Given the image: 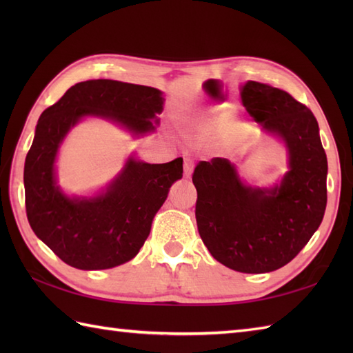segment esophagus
Wrapping results in <instances>:
<instances>
[{
  "instance_id": "1",
  "label": "esophagus",
  "mask_w": 353,
  "mask_h": 353,
  "mask_svg": "<svg viewBox=\"0 0 353 353\" xmlns=\"http://www.w3.org/2000/svg\"><path fill=\"white\" fill-rule=\"evenodd\" d=\"M192 170H194V162L190 159V157H186L185 162H183V174H185V177H191Z\"/></svg>"
}]
</instances>
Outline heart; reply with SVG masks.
Masks as SVG:
<instances>
[{
	"label": "heart",
	"mask_w": 353,
	"mask_h": 353,
	"mask_svg": "<svg viewBox=\"0 0 353 353\" xmlns=\"http://www.w3.org/2000/svg\"><path fill=\"white\" fill-rule=\"evenodd\" d=\"M221 125H223L221 118H216V117H208L203 123H200L199 129H200L201 132H203V133H211V132L219 130Z\"/></svg>",
	"instance_id": "heart-1"
}]
</instances>
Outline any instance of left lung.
Returning <instances> with one entry per match:
<instances>
[{"label": "left lung", "mask_w": 353, "mask_h": 353, "mask_svg": "<svg viewBox=\"0 0 353 353\" xmlns=\"http://www.w3.org/2000/svg\"><path fill=\"white\" fill-rule=\"evenodd\" d=\"M241 101L254 121L279 137L288 171L273 188L239 181L224 157L194 170L199 234L212 256L235 272L268 273L288 264L323 220L327 159L312 112L296 99L259 81L241 88Z\"/></svg>", "instance_id": "1"}]
</instances>
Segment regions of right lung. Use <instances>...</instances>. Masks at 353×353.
I'll use <instances>...</instances> for the list:
<instances>
[{
    "label": "right lung",
    "instance_id": "obj_1",
    "mask_svg": "<svg viewBox=\"0 0 353 353\" xmlns=\"http://www.w3.org/2000/svg\"><path fill=\"white\" fill-rule=\"evenodd\" d=\"M162 109L159 89L100 79L71 86L42 112L24 165L26 211L36 236L68 265L104 270L137 256L171 185L182 179L183 159L147 163L129 157L106 191L68 197L54 171L66 133L81 118L100 117L145 134L154 132Z\"/></svg>",
    "mask_w": 353,
    "mask_h": 353
}]
</instances>
